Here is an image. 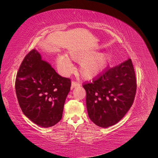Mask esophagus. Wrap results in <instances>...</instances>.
Instances as JSON below:
<instances>
[{
    "mask_svg": "<svg viewBox=\"0 0 158 158\" xmlns=\"http://www.w3.org/2000/svg\"><path fill=\"white\" fill-rule=\"evenodd\" d=\"M78 85H80V84L77 82H76V81L73 80V82H72V84H71V88H74V87L78 86Z\"/></svg>",
    "mask_w": 158,
    "mask_h": 158,
    "instance_id": "obj_1",
    "label": "esophagus"
}]
</instances>
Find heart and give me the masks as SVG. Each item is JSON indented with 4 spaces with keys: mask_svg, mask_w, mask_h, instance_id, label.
Here are the masks:
<instances>
[{
    "mask_svg": "<svg viewBox=\"0 0 158 158\" xmlns=\"http://www.w3.org/2000/svg\"><path fill=\"white\" fill-rule=\"evenodd\" d=\"M110 59L107 52L94 53L93 51H71L66 55H60L56 59L57 67L60 73L67 76L74 70V65L70 59L80 62L79 73L84 79L91 80L101 73Z\"/></svg>",
    "mask_w": 158,
    "mask_h": 158,
    "instance_id": "obj_1",
    "label": "heart"
}]
</instances>
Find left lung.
I'll use <instances>...</instances> for the list:
<instances>
[{"mask_svg": "<svg viewBox=\"0 0 158 158\" xmlns=\"http://www.w3.org/2000/svg\"><path fill=\"white\" fill-rule=\"evenodd\" d=\"M82 85L90 120L103 128L115 125L130 109L135 98L137 85L132 60L113 68L107 66L92 82Z\"/></svg>", "mask_w": 158, "mask_h": 158, "instance_id": "left-lung-1", "label": "left lung"}]
</instances>
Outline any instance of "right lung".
<instances>
[{
  "instance_id": "add662e5",
  "label": "right lung",
  "mask_w": 158,
  "mask_h": 158,
  "mask_svg": "<svg viewBox=\"0 0 158 158\" xmlns=\"http://www.w3.org/2000/svg\"><path fill=\"white\" fill-rule=\"evenodd\" d=\"M62 77L35 49L26 55L17 73L15 89L23 113L36 125L50 127L59 122L71 82Z\"/></svg>"
}]
</instances>
